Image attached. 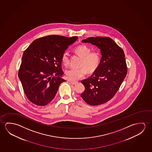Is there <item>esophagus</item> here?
I'll list each match as a JSON object with an SVG mask.
<instances>
[{"mask_svg": "<svg viewBox=\"0 0 152 152\" xmlns=\"http://www.w3.org/2000/svg\"><path fill=\"white\" fill-rule=\"evenodd\" d=\"M70 83H71V84H73V85H74V84H77V82H72V81H71Z\"/></svg>", "mask_w": 152, "mask_h": 152, "instance_id": "esophagus-1", "label": "esophagus"}]
</instances>
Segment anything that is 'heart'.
Masks as SVG:
<instances>
[{"label": "heart", "mask_w": 152, "mask_h": 152, "mask_svg": "<svg viewBox=\"0 0 152 152\" xmlns=\"http://www.w3.org/2000/svg\"><path fill=\"white\" fill-rule=\"evenodd\" d=\"M75 53L82 58L80 68H69L65 71L66 77L70 81H77L83 77L87 73V70L91 72L96 70L100 63V55L97 51H91V48L86 45L77 46ZM61 62L65 66L68 65L69 58L68 53L64 52L61 56Z\"/></svg>", "instance_id": "heart-1"}]
</instances>
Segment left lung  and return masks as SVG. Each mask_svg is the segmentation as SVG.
I'll list each match as a JSON object with an SVG mask.
<instances>
[{
	"instance_id": "obj_1",
	"label": "left lung",
	"mask_w": 152,
	"mask_h": 152,
	"mask_svg": "<svg viewBox=\"0 0 152 152\" xmlns=\"http://www.w3.org/2000/svg\"><path fill=\"white\" fill-rule=\"evenodd\" d=\"M82 42L97 46L102 57L99 66L91 76L81 81L85 90L81 96L92 106L106 103L118 91L127 75L124 52L109 37H91Z\"/></svg>"
}]
</instances>
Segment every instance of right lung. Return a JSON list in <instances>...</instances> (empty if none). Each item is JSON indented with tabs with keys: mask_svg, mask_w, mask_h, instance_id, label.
Returning a JSON list of instances; mask_svg holds the SVG:
<instances>
[{
	"mask_svg": "<svg viewBox=\"0 0 152 152\" xmlns=\"http://www.w3.org/2000/svg\"><path fill=\"white\" fill-rule=\"evenodd\" d=\"M77 37L52 35L36 39L24 51L18 71L25 94L37 106H44L56 96L61 83V56Z\"/></svg>",
	"mask_w": 152,
	"mask_h": 152,
	"instance_id": "obj_1",
	"label": "right lung"
}]
</instances>
